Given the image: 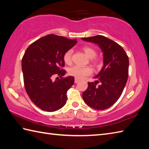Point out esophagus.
<instances>
[{
    "label": "esophagus",
    "instance_id": "esophagus-1",
    "mask_svg": "<svg viewBox=\"0 0 149 149\" xmlns=\"http://www.w3.org/2000/svg\"><path fill=\"white\" fill-rule=\"evenodd\" d=\"M79 81V79H76V78H75V81H74V82H75V83H77Z\"/></svg>",
    "mask_w": 149,
    "mask_h": 149
}]
</instances>
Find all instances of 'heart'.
I'll return each instance as SVG.
<instances>
[{
  "label": "heart",
  "mask_w": 149,
  "mask_h": 149,
  "mask_svg": "<svg viewBox=\"0 0 149 149\" xmlns=\"http://www.w3.org/2000/svg\"><path fill=\"white\" fill-rule=\"evenodd\" d=\"M83 50L88 58L90 59L94 58L97 56V51L94 49L90 47L85 46L83 47ZM73 53L72 49H69L66 51L63 56V61L66 64H70L72 61V56ZM95 63L96 62L95 61ZM92 74V70L88 66L83 67V66L74 65L68 69V74L71 76L75 77L79 79H81L85 77L90 75Z\"/></svg>",
  "instance_id": "obj_1"
}]
</instances>
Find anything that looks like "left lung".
<instances>
[{"mask_svg":"<svg viewBox=\"0 0 149 149\" xmlns=\"http://www.w3.org/2000/svg\"><path fill=\"white\" fill-rule=\"evenodd\" d=\"M85 42L97 44L103 53V66L94 78L97 81L88 83L83 99L88 106L95 109L109 108L123 92L128 78L129 58L125 50L118 43L107 38L97 35L83 38ZM101 84L96 86L97 83Z\"/></svg>","mask_w":149,"mask_h":149,"instance_id":"1","label":"left lung"}]
</instances>
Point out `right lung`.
Here are the masks:
<instances>
[{"mask_svg":"<svg viewBox=\"0 0 149 149\" xmlns=\"http://www.w3.org/2000/svg\"><path fill=\"white\" fill-rule=\"evenodd\" d=\"M76 43V39L49 34L31 44L25 52L22 60L25 88L30 99L41 109L56 111L66 104V92L74 84V77L68 76L54 81L52 77L65 74L62 69L63 56Z\"/></svg>","mask_w":149,"mask_h":149,"instance_id":"obj_1","label":"right lung"}]
</instances>
